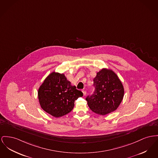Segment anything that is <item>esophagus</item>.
Listing matches in <instances>:
<instances>
[{"instance_id":"esophagus-1","label":"esophagus","mask_w":158,"mask_h":158,"mask_svg":"<svg viewBox=\"0 0 158 158\" xmlns=\"http://www.w3.org/2000/svg\"><path fill=\"white\" fill-rule=\"evenodd\" d=\"M82 93L84 94V95H86V91L85 90H82Z\"/></svg>"}]
</instances>
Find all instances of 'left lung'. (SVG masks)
I'll list each match as a JSON object with an SVG mask.
<instances>
[{
  "mask_svg": "<svg viewBox=\"0 0 158 158\" xmlns=\"http://www.w3.org/2000/svg\"><path fill=\"white\" fill-rule=\"evenodd\" d=\"M93 85L94 92L86 98L91 110L101 115L116 110L124 94L123 85L118 76L111 70L103 69L97 73Z\"/></svg>",
  "mask_w": 158,
  "mask_h": 158,
  "instance_id": "obj_1",
  "label": "left lung"
}]
</instances>
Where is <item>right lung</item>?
<instances>
[{
    "instance_id": "obj_1",
    "label": "right lung",
    "mask_w": 158,
    "mask_h": 158,
    "mask_svg": "<svg viewBox=\"0 0 158 158\" xmlns=\"http://www.w3.org/2000/svg\"><path fill=\"white\" fill-rule=\"evenodd\" d=\"M83 93L71 85L64 74L52 72L45 79L38 90L42 109L51 115L59 118L67 114L74 107V101Z\"/></svg>"
}]
</instances>
